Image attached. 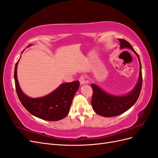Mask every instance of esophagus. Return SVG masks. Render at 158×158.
<instances>
[{
	"instance_id": "1",
	"label": "esophagus",
	"mask_w": 158,
	"mask_h": 158,
	"mask_svg": "<svg viewBox=\"0 0 158 158\" xmlns=\"http://www.w3.org/2000/svg\"><path fill=\"white\" fill-rule=\"evenodd\" d=\"M79 81H80V85H84V84H86L88 82H86L85 81V77L84 76H81L80 78H79Z\"/></svg>"
}]
</instances>
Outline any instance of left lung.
<instances>
[{
    "mask_svg": "<svg viewBox=\"0 0 158 158\" xmlns=\"http://www.w3.org/2000/svg\"><path fill=\"white\" fill-rule=\"evenodd\" d=\"M120 42V48L129 49L137 56L140 64L139 78L134 88L128 94L123 95H115L105 92L95 84L91 85L93 89L92 106L95 112L99 115L105 117H111L119 115L127 111L136 103L139 97L142 84V66L139 56L129 43L122 39H118Z\"/></svg>",
    "mask_w": 158,
    "mask_h": 158,
    "instance_id": "8db88e82",
    "label": "left lung"
}]
</instances>
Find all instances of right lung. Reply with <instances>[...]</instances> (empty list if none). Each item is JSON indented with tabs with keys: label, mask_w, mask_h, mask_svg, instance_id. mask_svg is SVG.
Wrapping results in <instances>:
<instances>
[{
	"label": "right lung",
	"mask_w": 158,
	"mask_h": 158,
	"mask_svg": "<svg viewBox=\"0 0 158 158\" xmlns=\"http://www.w3.org/2000/svg\"><path fill=\"white\" fill-rule=\"evenodd\" d=\"M19 60L14 69V80L18 96L23 106L33 116L44 120L56 121L66 117L69 113L74 95L79 88L78 81L61 84L56 89L44 97L30 98L22 92L19 85L17 78Z\"/></svg>",
	"instance_id": "obj_1"
}]
</instances>
